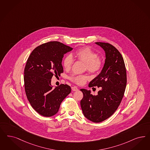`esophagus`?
<instances>
[{"label":"esophagus","instance_id":"34e87169","mask_svg":"<svg viewBox=\"0 0 150 150\" xmlns=\"http://www.w3.org/2000/svg\"><path fill=\"white\" fill-rule=\"evenodd\" d=\"M71 89H72L73 91H78V88L76 86H72Z\"/></svg>","mask_w":150,"mask_h":150}]
</instances>
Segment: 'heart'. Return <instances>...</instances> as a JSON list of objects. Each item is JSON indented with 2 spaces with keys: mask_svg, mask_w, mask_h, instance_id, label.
Masks as SVG:
<instances>
[{
  "mask_svg": "<svg viewBox=\"0 0 150 150\" xmlns=\"http://www.w3.org/2000/svg\"><path fill=\"white\" fill-rule=\"evenodd\" d=\"M73 57L78 61L84 62V70H87L91 74H96L103 67V62L102 58L98 57V54L89 47H84L78 49L73 54ZM74 63L72 57L69 55L64 59L63 66L65 70H69ZM69 80L78 85H82L86 83L88 76L86 74H73Z\"/></svg>",
  "mask_w": 150,
  "mask_h": 150,
  "instance_id": "obj_1",
  "label": "heart"
}]
</instances>
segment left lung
<instances>
[{"mask_svg":"<svg viewBox=\"0 0 150 150\" xmlns=\"http://www.w3.org/2000/svg\"><path fill=\"white\" fill-rule=\"evenodd\" d=\"M105 52L103 69L88 86L100 88L97 95L82 88L83 98L80 101L83 115L89 120L98 123L112 116L123 98L127 83L126 70L124 59L119 50L108 42H96Z\"/></svg>","mask_w":150,"mask_h":150,"instance_id":"1","label":"left lung"}]
</instances>
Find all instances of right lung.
<instances>
[{
    "label": "right lung",
    "mask_w": 150,
    "mask_h": 150,
    "mask_svg": "<svg viewBox=\"0 0 150 150\" xmlns=\"http://www.w3.org/2000/svg\"><path fill=\"white\" fill-rule=\"evenodd\" d=\"M72 47L59 41H49L36 47L28 57L24 69V88L32 108L45 117L57 114L71 88L61 84L53 88L51 79L63 72L64 55Z\"/></svg>",
    "instance_id": "obj_1"
}]
</instances>
